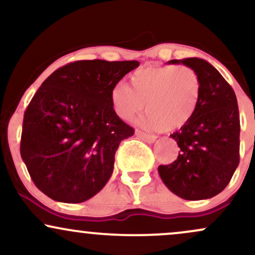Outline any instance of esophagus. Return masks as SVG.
Instances as JSON below:
<instances>
[{
    "label": "esophagus",
    "instance_id": "esophagus-1",
    "mask_svg": "<svg viewBox=\"0 0 255 255\" xmlns=\"http://www.w3.org/2000/svg\"><path fill=\"white\" fill-rule=\"evenodd\" d=\"M135 134L140 137V139H142L144 141L148 142V144H152V142L156 141V139H157L156 135H152V134L144 133V131H141V130H136Z\"/></svg>",
    "mask_w": 255,
    "mask_h": 255
}]
</instances>
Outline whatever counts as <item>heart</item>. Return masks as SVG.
I'll return each instance as SVG.
<instances>
[{
	"label": "heart",
	"instance_id": "heart-1",
	"mask_svg": "<svg viewBox=\"0 0 255 255\" xmlns=\"http://www.w3.org/2000/svg\"><path fill=\"white\" fill-rule=\"evenodd\" d=\"M116 115L130 121L137 114L148 111L139 120L147 129L175 130L182 128L197 113L201 99V80L188 66H151L131 74L129 87L115 86L110 93Z\"/></svg>",
	"mask_w": 255,
	"mask_h": 255
}]
</instances>
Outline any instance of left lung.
Here are the masks:
<instances>
[{
	"label": "left lung",
	"mask_w": 255,
	"mask_h": 255,
	"mask_svg": "<svg viewBox=\"0 0 255 255\" xmlns=\"http://www.w3.org/2000/svg\"><path fill=\"white\" fill-rule=\"evenodd\" d=\"M198 73L201 99L193 119L171 134L177 159L158 166L162 181L186 200L210 199L230 182L240 162V116L235 92L212 64L198 57L171 60Z\"/></svg>",
	"instance_id": "obj_1"
}]
</instances>
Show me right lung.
<instances>
[{"label": "right lung", "mask_w": 255, "mask_h": 255, "mask_svg": "<svg viewBox=\"0 0 255 255\" xmlns=\"http://www.w3.org/2000/svg\"><path fill=\"white\" fill-rule=\"evenodd\" d=\"M137 61L84 60L46 79L26 108L20 153L52 200H89L113 174L120 142L134 129L116 115L110 93Z\"/></svg>", "instance_id": "1"}]
</instances>
